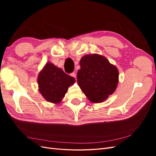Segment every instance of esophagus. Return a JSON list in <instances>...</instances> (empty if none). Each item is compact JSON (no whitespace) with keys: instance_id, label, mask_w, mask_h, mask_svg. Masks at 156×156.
I'll use <instances>...</instances> for the list:
<instances>
[{"instance_id":"34e87169","label":"esophagus","mask_w":156,"mask_h":156,"mask_svg":"<svg viewBox=\"0 0 156 156\" xmlns=\"http://www.w3.org/2000/svg\"><path fill=\"white\" fill-rule=\"evenodd\" d=\"M70 76H72V77L75 78V77H76V74H75V72H73L72 73H70Z\"/></svg>"}]
</instances>
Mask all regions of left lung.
I'll list each match as a JSON object with an SVG mask.
<instances>
[{
  "label": "left lung",
  "mask_w": 156,
  "mask_h": 156,
  "mask_svg": "<svg viewBox=\"0 0 156 156\" xmlns=\"http://www.w3.org/2000/svg\"><path fill=\"white\" fill-rule=\"evenodd\" d=\"M77 83L88 100L102 102L115 91L119 83V70L103 56H84L80 60Z\"/></svg>",
  "instance_id": "obj_1"
}]
</instances>
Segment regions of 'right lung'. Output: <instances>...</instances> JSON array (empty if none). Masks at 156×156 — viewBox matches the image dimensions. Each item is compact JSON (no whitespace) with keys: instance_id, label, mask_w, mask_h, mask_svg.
<instances>
[{"instance_id":"1","label":"right lung","mask_w":156,"mask_h":156,"mask_svg":"<svg viewBox=\"0 0 156 156\" xmlns=\"http://www.w3.org/2000/svg\"><path fill=\"white\" fill-rule=\"evenodd\" d=\"M75 82L73 77L51 62L45 64L37 77L40 94L47 101L55 104L62 101L68 87Z\"/></svg>"}]
</instances>
